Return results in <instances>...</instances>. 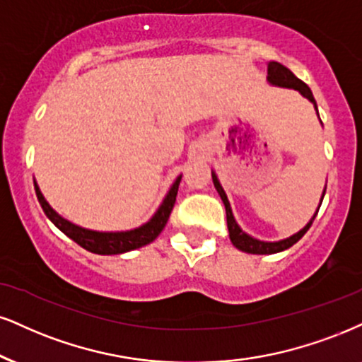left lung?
Segmentation results:
<instances>
[{"instance_id": "8db88e82", "label": "left lung", "mask_w": 362, "mask_h": 362, "mask_svg": "<svg viewBox=\"0 0 362 362\" xmlns=\"http://www.w3.org/2000/svg\"><path fill=\"white\" fill-rule=\"evenodd\" d=\"M268 82L272 86L286 87V89L298 90V93L302 94L303 98H307L308 101L313 104V107H315V111H317V103H315V99H313V94H312V90H310V87H308L305 82L300 81L298 77L290 71V69L285 67V65H281V64H278V62H269L268 64ZM317 115H319V112H317ZM212 182H214L216 190H217V192H219L221 199H223V202H224L226 217H228V229H229L230 243H233V245L236 246L239 251L251 252V255H273V252H280V251L288 250L290 246H293L295 243H297L298 239H302L303 234L307 233L308 228H310L312 223H313V219H315L317 212H319V209H320V206H319V209H317V211H315V214H313V217L310 219V223H308L303 229H300L297 234H293V236H290V238H286V239H281V241H275V243L259 241V239L251 238L250 234H246L245 230H243L238 226L236 219H234V216H233V211H230L228 195H226L223 185L219 184V180H217V175H216L214 172H212ZM324 195H325V189H324V194H322V200H324Z\"/></svg>"}]
</instances>
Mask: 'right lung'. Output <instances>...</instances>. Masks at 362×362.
I'll use <instances>...</instances> for the list:
<instances>
[{
    "instance_id": "1",
    "label": "right lung",
    "mask_w": 362,
    "mask_h": 362,
    "mask_svg": "<svg viewBox=\"0 0 362 362\" xmlns=\"http://www.w3.org/2000/svg\"><path fill=\"white\" fill-rule=\"evenodd\" d=\"M182 175L177 177V180L173 182V185L170 187L168 194L165 195L163 202L160 204L158 211L155 212V216L148 221L146 224L139 226L136 229L132 230H121V233H99V230H90L84 229L81 226L72 224L71 221L64 219L62 216H59L54 209L50 207V204L47 202L43 194L38 189L37 182L35 184V194H37L38 202L45 212V216L59 228L65 236H69L72 241H76L77 245L84 247V250L95 252V255H121V252L138 250V247L150 245L151 241H155L158 238V234L162 233L165 224H167L170 212H172L173 206H175V199L178 192V185H180Z\"/></svg>"
}]
</instances>
